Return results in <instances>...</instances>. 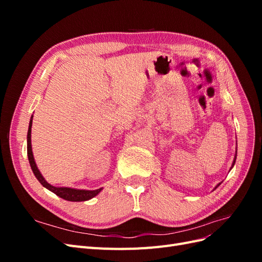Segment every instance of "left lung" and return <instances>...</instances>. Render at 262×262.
<instances>
[{"mask_svg":"<svg viewBox=\"0 0 262 262\" xmlns=\"http://www.w3.org/2000/svg\"><path fill=\"white\" fill-rule=\"evenodd\" d=\"M236 156H237V141H236V153H235V156H234V161H233V164H232V166H231V169L234 167V165H235V162H236ZM231 169H229V170H231ZM221 185V182H220V184H217L216 186H215V188H214V190H215L219 186Z\"/></svg>","mask_w":262,"mask_h":262,"instance_id":"1","label":"left lung"}]
</instances>
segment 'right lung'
<instances>
[{
	"mask_svg": "<svg viewBox=\"0 0 262 262\" xmlns=\"http://www.w3.org/2000/svg\"><path fill=\"white\" fill-rule=\"evenodd\" d=\"M33 118L34 116L31 115L30 121L28 125V132H27V156L28 161L30 164L31 170H33L35 177L38 179V181L46 188L50 190L51 192L57 194L58 196L62 198L67 201H72V202H81V201H87L93 199L94 196H96L102 188L96 189V190H85V189H76V188H70V187H55L50 185L48 181H47L43 176L41 175L40 170L38 169L37 164L35 162L34 154H33V148H31V125H33Z\"/></svg>",
	"mask_w": 262,
	"mask_h": 262,
	"instance_id": "1",
	"label": "right lung"
}]
</instances>
